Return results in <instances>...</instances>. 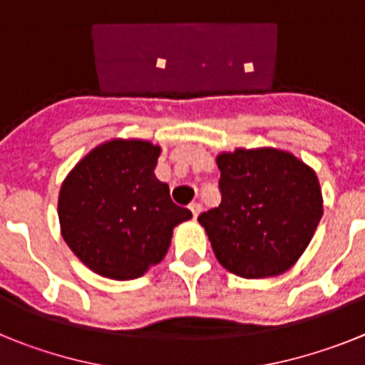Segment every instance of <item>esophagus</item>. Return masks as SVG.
Instances as JSON below:
<instances>
[{"label":"esophagus","mask_w":365,"mask_h":365,"mask_svg":"<svg viewBox=\"0 0 365 365\" xmlns=\"http://www.w3.org/2000/svg\"><path fill=\"white\" fill-rule=\"evenodd\" d=\"M190 210H192L193 217H197V215L201 214V210H202V205H201V202H192V205H190Z\"/></svg>","instance_id":"obj_1"}]
</instances>
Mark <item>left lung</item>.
<instances>
[{"label":"left lung","instance_id":"left-lung-1","mask_svg":"<svg viewBox=\"0 0 365 365\" xmlns=\"http://www.w3.org/2000/svg\"><path fill=\"white\" fill-rule=\"evenodd\" d=\"M217 166L221 205L202 212L199 222L219 263L250 279L291 269L324 214L316 173L272 148L221 153Z\"/></svg>","mask_w":365,"mask_h":365}]
</instances>
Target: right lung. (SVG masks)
I'll return each instance as SVG.
<instances>
[{
	"mask_svg": "<svg viewBox=\"0 0 365 365\" xmlns=\"http://www.w3.org/2000/svg\"><path fill=\"white\" fill-rule=\"evenodd\" d=\"M160 148L111 140L87 153L58 199L62 235L83 265L111 279H135L168 252L172 230L192 217L155 177Z\"/></svg>",
	"mask_w": 365,
	"mask_h": 365,
	"instance_id": "obj_1",
	"label": "right lung"
}]
</instances>
